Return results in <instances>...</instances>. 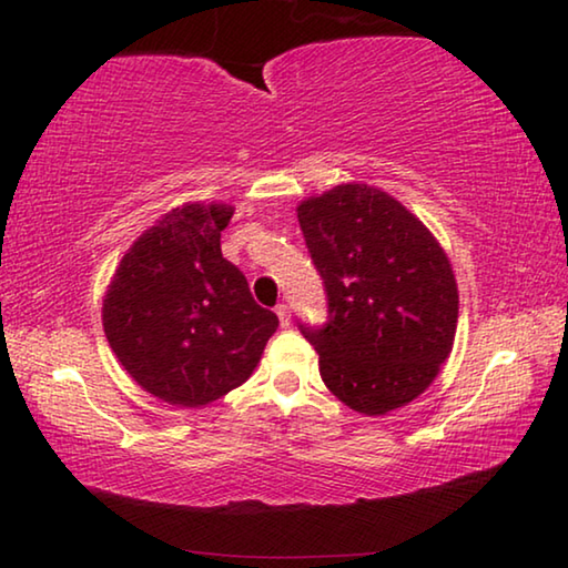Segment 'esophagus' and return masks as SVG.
Returning <instances> with one entry per match:
<instances>
[{
  "instance_id": "1",
  "label": "esophagus",
  "mask_w": 568,
  "mask_h": 568,
  "mask_svg": "<svg viewBox=\"0 0 568 568\" xmlns=\"http://www.w3.org/2000/svg\"><path fill=\"white\" fill-rule=\"evenodd\" d=\"M275 313H277V318H281L283 328H287V325H291V307H287L285 303H281V305L275 307Z\"/></svg>"
}]
</instances>
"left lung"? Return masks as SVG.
Listing matches in <instances>:
<instances>
[{
  "label": "left lung",
  "mask_w": 568,
  "mask_h": 568,
  "mask_svg": "<svg viewBox=\"0 0 568 568\" xmlns=\"http://www.w3.org/2000/svg\"><path fill=\"white\" fill-rule=\"evenodd\" d=\"M297 223L328 293V323L301 325L325 386L363 416L418 398L456 338L446 250L406 205L363 182L303 200Z\"/></svg>",
  "instance_id": "obj_1"
}]
</instances>
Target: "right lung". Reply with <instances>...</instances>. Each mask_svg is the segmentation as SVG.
<instances>
[{"instance_id": "right-lung-1", "label": "right lung", "mask_w": 568, "mask_h": 568, "mask_svg": "<svg viewBox=\"0 0 568 568\" xmlns=\"http://www.w3.org/2000/svg\"><path fill=\"white\" fill-rule=\"evenodd\" d=\"M230 217L225 203L172 207L130 245L104 293L112 353L170 406L200 408L243 386L277 331L220 250Z\"/></svg>"}]
</instances>
